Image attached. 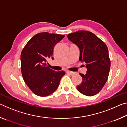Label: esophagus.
<instances>
[{"label": "esophagus", "mask_w": 127, "mask_h": 127, "mask_svg": "<svg viewBox=\"0 0 127 127\" xmlns=\"http://www.w3.org/2000/svg\"><path fill=\"white\" fill-rule=\"evenodd\" d=\"M66 73H68V74H70V75H73V74H74V72H71V71H69V70H68V71H66Z\"/></svg>", "instance_id": "obj_1"}]
</instances>
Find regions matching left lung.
Returning <instances> with one entry per match:
<instances>
[{"mask_svg": "<svg viewBox=\"0 0 127 127\" xmlns=\"http://www.w3.org/2000/svg\"><path fill=\"white\" fill-rule=\"evenodd\" d=\"M80 51L79 61L85 62L87 72L79 73L82 82L77 89L86 96L98 93L104 87L110 71V61L106 44L95 34L87 31H78L67 36Z\"/></svg>", "mask_w": 127, "mask_h": 127, "instance_id": "obj_1", "label": "left lung"}]
</instances>
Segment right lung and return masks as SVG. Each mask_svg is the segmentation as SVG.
<instances>
[{
    "mask_svg": "<svg viewBox=\"0 0 127 127\" xmlns=\"http://www.w3.org/2000/svg\"><path fill=\"white\" fill-rule=\"evenodd\" d=\"M59 34L41 32L33 36L21 52V72L26 84L36 95L45 97L58 89L65 72H56L47 65L56 44L64 37Z\"/></svg>",
    "mask_w": 127,
    "mask_h": 127,
    "instance_id": "obj_1",
    "label": "right lung"
}]
</instances>
